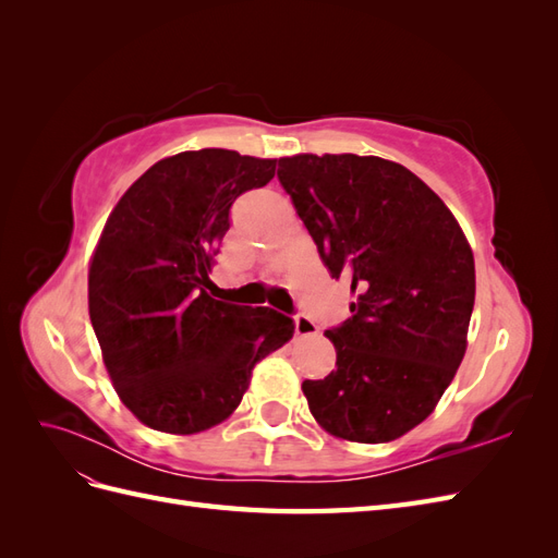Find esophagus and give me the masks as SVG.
<instances>
[{"mask_svg": "<svg viewBox=\"0 0 558 558\" xmlns=\"http://www.w3.org/2000/svg\"><path fill=\"white\" fill-rule=\"evenodd\" d=\"M295 332H298L300 337H312V335L318 332V326L314 324V320H312L310 316L298 314V316H295Z\"/></svg>", "mask_w": 558, "mask_h": 558, "instance_id": "obj_1", "label": "esophagus"}]
</instances>
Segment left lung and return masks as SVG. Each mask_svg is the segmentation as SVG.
I'll list each match as a JSON object with an SVG mask.
<instances>
[{"label": "left lung", "instance_id": "1", "mask_svg": "<svg viewBox=\"0 0 558 558\" xmlns=\"http://www.w3.org/2000/svg\"><path fill=\"white\" fill-rule=\"evenodd\" d=\"M351 316L326 330L337 363L302 391L320 428L391 442L442 398L465 353L475 260L445 202L408 167L375 156L279 158L277 172Z\"/></svg>", "mask_w": 558, "mask_h": 558}]
</instances>
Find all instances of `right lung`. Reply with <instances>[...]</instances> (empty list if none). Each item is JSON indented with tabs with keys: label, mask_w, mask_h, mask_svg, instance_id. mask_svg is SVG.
<instances>
[{
	"label": "right lung",
	"mask_w": 558,
	"mask_h": 558,
	"mask_svg": "<svg viewBox=\"0 0 558 558\" xmlns=\"http://www.w3.org/2000/svg\"><path fill=\"white\" fill-rule=\"evenodd\" d=\"M277 160L183 150L118 199L88 272V310L116 393L142 424L191 435L228 418L253 367L293 337V318L207 289L230 207Z\"/></svg>",
	"instance_id": "right-lung-1"
}]
</instances>
